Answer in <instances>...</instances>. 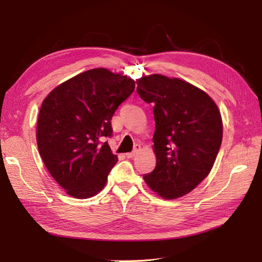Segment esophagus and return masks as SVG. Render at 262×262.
Segmentation results:
<instances>
[{
	"label": "esophagus",
	"instance_id": "esophagus-1",
	"mask_svg": "<svg viewBox=\"0 0 262 262\" xmlns=\"http://www.w3.org/2000/svg\"><path fill=\"white\" fill-rule=\"evenodd\" d=\"M140 149H141V146H140V145H136V147H135L134 151L130 152V153H126V158H127V159H132V158H134L135 155H137V153L140 152Z\"/></svg>",
	"mask_w": 262,
	"mask_h": 262
}]
</instances>
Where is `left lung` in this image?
I'll return each instance as SVG.
<instances>
[{
	"mask_svg": "<svg viewBox=\"0 0 262 262\" xmlns=\"http://www.w3.org/2000/svg\"><path fill=\"white\" fill-rule=\"evenodd\" d=\"M137 93L153 103L157 166L143 178L165 199L193 190L213 168L223 138L219 108L207 93L180 79L143 76Z\"/></svg>",
	"mask_w": 262,
	"mask_h": 262,
	"instance_id": "8db88e82",
	"label": "left lung"
}]
</instances>
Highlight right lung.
Wrapping results in <instances>:
<instances>
[{
    "label": "right lung",
    "mask_w": 262,
    "mask_h": 262,
    "mask_svg": "<svg viewBox=\"0 0 262 262\" xmlns=\"http://www.w3.org/2000/svg\"><path fill=\"white\" fill-rule=\"evenodd\" d=\"M135 90V81L93 69L56 86L41 103L37 145L47 170L66 193L85 199L101 191L118 161L105 137L111 118Z\"/></svg>",
    "instance_id": "add662e5"
}]
</instances>
